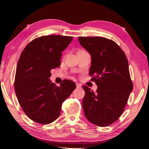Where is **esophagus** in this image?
<instances>
[{
    "instance_id": "1",
    "label": "esophagus",
    "mask_w": 149,
    "mask_h": 149,
    "mask_svg": "<svg viewBox=\"0 0 149 149\" xmlns=\"http://www.w3.org/2000/svg\"><path fill=\"white\" fill-rule=\"evenodd\" d=\"M76 87H77V88H80V87H81V85H80V84L77 83V84H76Z\"/></svg>"
}]
</instances>
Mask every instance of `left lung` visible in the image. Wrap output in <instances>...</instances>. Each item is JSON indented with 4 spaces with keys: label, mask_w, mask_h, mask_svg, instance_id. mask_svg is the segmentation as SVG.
Here are the masks:
<instances>
[{
    "label": "left lung",
    "mask_w": 149,
    "mask_h": 149,
    "mask_svg": "<svg viewBox=\"0 0 149 149\" xmlns=\"http://www.w3.org/2000/svg\"><path fill=\"white\" fill-rule=\"evenodd\" d=\"M79 42L91 56L89 75L97 86L95 92L82 86L84 114L92 124L108 126L124 112L133 89L129 63L116 42L101 37H79Z\"/></svg>",
    "instance_id": "left-lung-1"
}]
</instances>
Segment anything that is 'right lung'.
Returning a JSON list of instances; mask_svg holds the SVG:
<instances>
[{
	"label": "right lung",
	"instance_id": "obj_1",
	"mask_svg": "<svg viewBox=\"0 0 149 149\" xmlns=\"http://www.w3.org/2000/svg\"><path fill=\"white\" fill-rule=\"evenodd\" d=\"M73 37L58 35L37 38L21 54L15 72L14 88L19 102L31 120L49 124L60 116L62 104L76 88L65 79L60 87L49 79L51 70L61 65L62 52Z\"/></svg>",
	"mask_w": 149,
	"mask_h": 149
}]
</instances>
